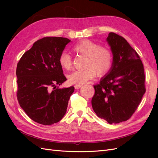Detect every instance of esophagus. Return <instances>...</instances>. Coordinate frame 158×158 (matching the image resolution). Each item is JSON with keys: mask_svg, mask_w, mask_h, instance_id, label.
<instances>
[{"mask_svg": "<svg viewBox=\"0 0 158 158\" xmlns=\"http://www.w3.org/2000/svg\"><path fill=\"white\" fill-rule=\"evenodd\" d=\"M81 87H82V85H76L75 86H74V88H75L76 89H80Z\"/></svg>", "mask_w": 158, "mask_h": 158, "instance_id": "34e87169", "label": "esophagus"}]
</instances>
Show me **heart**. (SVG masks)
<instances>
[{"label":"heart","mask_w":158,"mask_h":158,"mask_svg":"<svg viewBox=\"0 0 158 158\" xmlns=\"http://www.w3.org/2000/svg\"><path fill=\"white\" fill-rule=\"evenodd\" d=\"M72 51L76 54L86 57L84 70H75L69 76L72 84L82 85L93 79L95 75L103 76L109 73L113 64V55L109 49L89 40H84L74 45ZM59 63L62 69L69 70L72 66V58L66 52L60 55Z\"/></svg>","instance_id":"obj_1"}]
</instances>
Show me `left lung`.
<instances>
[{"instance_id":"obj_1","label":"left lung","mask_w":158,"mask_h":158,"mask_svg":"<svg viewBox=\"0 0 158 158\" xmlns=\"http://www.w3.org/2000/svg\"><path fill=\"white\" fill-rule=\"evenodd\" d=\"M113 64L99 84L94 85V112L109 124L125 121L132 115L146 92L144 66L136 51L123 37L109 33L106 39Z\"/></svg>"}]
</instances>
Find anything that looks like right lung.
<instances>
[{"label": "right lung", "mask_w": 158, "mask_h": 158, "mask_svg": "<svg viewBox=\"0 0 158 158\" xmlns=\"http://www.w3.org/2000/svg\"><path fill=\"white\" fill-rule=\"evenodd\" d=\"M70 41L60 37L42 38L17 64L19 104L28 117L41 125H51L61 120L74 91L73 86L56 89V85L66 80L59 58Z\"/></svg>", "instance_id": "obj_1"}]
</instances>
